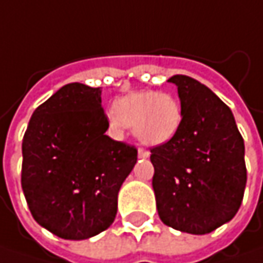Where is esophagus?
<instances>
[{
    "mask_svg": "<svg viewBox=\"0 0 263 263\" xmlns=\"http://www.w3.org/2000/svg\"><path fill=\"white\" fill-rule=\"evenodd\" d=\"M150 156V153L147 152V150H144V148H138V157L140 159H147Z\"/></svg>",
    "mask_w": 263,
    "mask_h": 263,
    "instance_id": "34e87169",
    "label": "esophagus"
}]
</instances>
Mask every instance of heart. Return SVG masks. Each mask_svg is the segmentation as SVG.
I'll return each mask as SVG.
<instances>
[{
	"mask_svg": "<svg viewBox=\"0 0 263 263\" xmlns=\"http://www.w3.org/2000/svg\"><path fill=\"white\" fill-rule=\"evenodd\" d=\"M182 109L175 96L165 91L141 89L118 98L113 104L110 123L122 129L129 126L145 145L171 141L181 128Z\"/></svg>",
	"mask_w": 263,
	"mask_h": 263,
	"instance_id": "heart-1",
	"label": "heart"
}]
</instances>
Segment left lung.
Here are the masks:
<instances>
[{"label": "left lung", "instance_id": "8db88e82", "mask_svg": "<svg viewBox=\"0 0 263 263\" xmlns=\"http://www.w3.org/2000/svg\"><path fill=\"white\" fill-rule=\"evenodd\" d=\"M182 122L152 148L153 190L162 222L181 233L209 234L230 222L245 196V141L233 111L199 81L175 74Z\"/></svg>", "mask_w": 263, "mask_h": 263}]
</instances>
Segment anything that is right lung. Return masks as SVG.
I'll use <instances>...</instances> for the list:
<instances>
[{
	"label": "right lung",
	"instance_id": "obj_1",
	"mask_svg": "<svg viewBox=\"0 0 263 263\" xmlns=\"http://www.w3.org/2000/svg\"><path fill=\"white\" fill-rule=\"evenodd\" d=\"M101 89L73 82L33 111L23 137L22 189L33 219L64 240L113 223L137 148L106 135Z\"/></svg>",
	"mask_w": 263,
	"mask_h": 263
}]
</instances>
